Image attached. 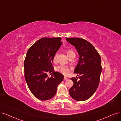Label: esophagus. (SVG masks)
Wrapping results in <instances>:
<instances>
[{
  "label": "esophagus",
  "mask_w": 121,
  "mask_h": 121,
  "mask_svg": "<svg viewBox=\"0 0 121 121\" xmlns=\"http://www.w3.org/2000/svg\"><path fill=\"white\" fill-rule=\"evenodd\" d=\"M68 79V78L67 77H64V81H65V80H66L67 79Z\"/></svg>",
  "instance_id": "34e87169"
}]
</instances>
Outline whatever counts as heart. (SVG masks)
<instances>
[{"mask_svg": "<svg viewBox=\"0 0 121 121\" xmlns=\"http://www.w3.org/2000/svg\"><path fill=\"white\" fill-rule=\"evenodd\" d=\"M66 53H67V54L68 57L71 55H75L74 52L73 50H71V49L67 50ZM57 57H58V54H55V55L54 56V57H53L54 61L55 62L57 60ZM56 70L58 72H59L64 75H68L71 71L70 68H69L68 66H66L63 65H61L59 66H58L56 68Z\"/></svg>", "mask_w": 121, "mask_h": 121, "instance_id": "1", "label": "heart"}]
</instances>
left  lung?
Here are the masks:
<instances>
[{
    "label": "left lung",
    "mask_w": 121,
    "mask_h": 121,
    "mask_svg": "<svg viewBox=\"0 0 121 121\" xmlns=\"http://www.w3.org/2000/svg\"><path fill=\"white\" fill-rule=\"evenodd\" d=\"M78 52L79 60L74 73L77 77L71 78L73 85L69 90L70 96L78 101L90 98L99 86L102 72L101 58L96 49L86 40L81 38H66Z\"/></svg>",
    "instance_id": "1"
}]
</instances>
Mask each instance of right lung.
I'll list each match as a JSON object with an SVG mask.
<instances>
[{
    "label": "right lung",
    "instance_id": "obj_1",
    "mask_svg": "<svg viewBox=\"0 0 121 121\" xmlns=\"http://www.w3.org/2000/svg\"><path fill=\"white\" fill-rule=\"evenodd\" d=\"M60 37L42 38L31 46L24 60V76L32 94L42 101L51 99L64 76L54 71L53 57L62 44ZM50 73L52 76L49 77Z\"/></svg>",
    "mask_w": 121,
    "mask_h": 121
}]
</instances>
